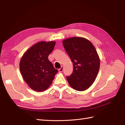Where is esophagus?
Wrapping results in <instances>:
<instances>
[{
	"instance_id": "obj_1",
	"label": "esophagus",
	"mask_w": 125,
	"mask_h": 125,
	"mask_svg": "<svg viewBox=\"0 0 125 125\" xmlns=\"http://www.w3.org/2000/svg\"><path fill=\"white\" fill-rule=\"evenodd\" d=\"M63 70V66H62V67H61V68L60 69H58V71L61 73V72H62Z\"/></svg>"
}]
</instances>
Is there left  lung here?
Here are the masks:
<instances>
[{
  "label": "left lung",
  "instance_id": "8db88e82",
  "mask_svg": "<svg viewBox=\"0 0 125 125\" xmlns=\"http://www.w3.org/2000/svg\"><path fill=\"white\" fill-rule=\"evenodd\" d=\"M62 42L73 63V73L67 77L68 83L77 91H84L97 77L100 67L99 56L94 45L85 38L73 37Z\"/></svg>",
  "mask_w": 125,
  "mask_h": 125
}]
</instances>
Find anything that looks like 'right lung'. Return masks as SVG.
<instances>
[{"label": "right lung", "instance_id": "1", "mask_svg": "<svg viewBox=\"0 0 125 125\" xmlns=\"http://www.w3.org/2000/svg\"><path fill=\"white\" fill-rule=\"evenodd\" d=\"M55 41H41L31 46L23 55L20 70L23 78L35 91H43L52 84L58 70L48 60Z\"/></svg>", "mask_w": 125, "mask_h": 125}]
</instances>
